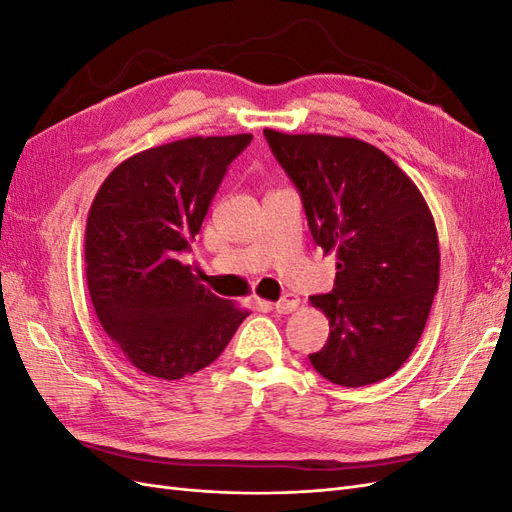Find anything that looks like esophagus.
Listing matches in <instances>:
<instances>
[{"mask_svg": "<svg viewBox=\"0 0 512 512\" xmlns=\"http://www.w3.org/2000/svg\"><path fill=\"white\" fill-rule=\"evenodd\" d=\"M299 297H297V294H286V297L282 299V301H277V303H273L271 307L275 309V312L277 314H292L294 312V309H297L299 307Z\"/></svg>", "mask_w": 512, "mask_h": 512, "instance_id": "esophagus-1", "label": "esophagus"}]
</instances>
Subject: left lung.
Segmentation results:
<instances>
[{
  "label": "left lung",
  "mask_w": 512,
  "mask_h": 512,
  "mask_svg": "<svg viewBox=\"0 0 512 512\" xmlns=\"http://www.w3.org/2000/svg\"><path fill=\"white\" fill-rule=\"evenodd\" d=\"M265 136L297 185L314 241L337 256L333 290L309 299L331 327L309 361L350 389L389 378L421 339L440 280L438 230L421 190L359 138Z\"/></svg>",
  "instance_id": "left-lung-1"
}]
</instances>
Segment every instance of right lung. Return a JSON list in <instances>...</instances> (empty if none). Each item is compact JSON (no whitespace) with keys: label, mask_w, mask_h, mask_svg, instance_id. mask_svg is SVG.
<instances>
[{"label":"right lung","mask_w":512,"mask_h":512,"mask_svg":"<svg viewBox=\"0 0 512 512\" xmlns=\"http://www.w3.org/2000/svg\"><path fill=\"white\" fill-rule=\"evenodd\" d=\"M252 134L190 136L123 160L85 228L89 297L102 329L149 376L179 380L211 365L247 309L215 297L179 254L203 226L228 164Z\"/></svg>","instance_id":"1"}]
</instances>
